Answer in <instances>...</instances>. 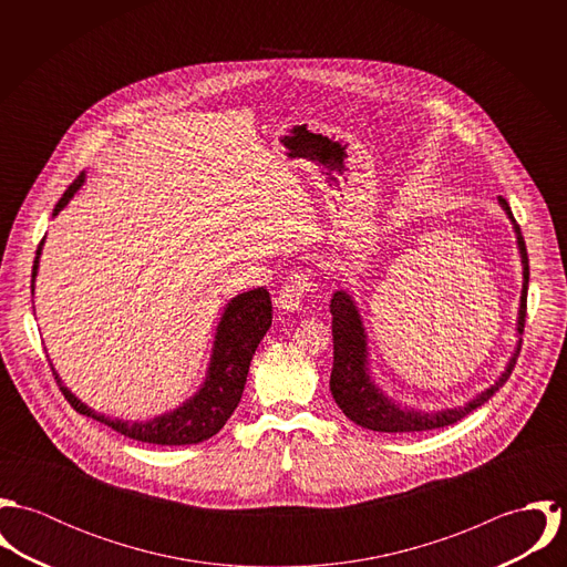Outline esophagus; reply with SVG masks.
<instances>
[{
  "label": "esophagus",
  "instance_id": "esophagus-1",
  "mask_svg": "<svg viewBox=\"0 0 567 567\" xmlns=\"http://www.w3.org/2000/svg\"><path fill=\"white\" fill-rule=\"evenodd\" d=\"M312 288V281H310V272H292L286 284L281 286V290L277 292V299H275V306L281 310V312H297L299 306H301V299L303 295Z\"/></svg>",
  "mask_w": 567,
  "mask_h": 567
}]
</instances>
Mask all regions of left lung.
I'll return each instance as SVG.
<instances>
[{
  "instance_id": "1",
  "label": "left lung",
  "mask_w": 567,
  "mask_h": 567,
  "mask_svg": "<svg viewBox=\"0 0 567 567\" xmlns=\"http://www.w3.org/2000/svg\"><path fill=\"white\" fill-rule=\"evenodd\" d=\"M502 209L506 212L508 220L513 223L517 248L522 257V297H519V312H517V333L522 336L524 321H526V295H528V252L522 238L519 225L515 223L508 203L499 196L497 198ZM331 336H333V367L329 378V391L336 400L338 408L358 425L373 430V432H423L434 427H445L456 421H461L465 414L476 410L478 405L491 400L495 391L508 380L511 369L515 364V355L508 360L504 373L497 378L495 384H491L486 391L478 393L474 400L465 405L423 412L408 405L398 404L389 395L382 393V389L371 380L369 373V347H367V331L360 319L358 306L353 297L347 290H338L331 297ZM522 342V340H519ZM519 351V347H517Z\"/></svg>"
}]
</instances>
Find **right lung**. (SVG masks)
Here are the masks:
<instances>
[{"label":"right lung","mask_w":567,"mask_h":567,"mask_svg":"<svg viewBox=\"0 0 567 567\" xmlns=\"http://www.w3.org/2000/svg\"><path fill=\"white\" fill-rule=\"evenodd\" d=\"M82 183H84V174H81L65 189L52 216H59V212L65 209V205L81 189ZM43 243L45 238L37 248V257L32 266V286H30L32 292H34V279L39 272V257H41ZM270 323H272V303H270V295L264 288H255L234 297L227 303L220 317V323L216 327L207 378L200 384L198 393H194V398H189L178 408L148 421H124V419H111L106 414H100L93 408L82 404L81 400L63 384L54 367H52V373L65 400L76 412L113 427L115 432L133 441L153 443V445H192L218 434L227 423V419L240 404L252 353L259 340L266 336Z\"/></svg>","instance_id":"right-lung-1"}]
</instances>
